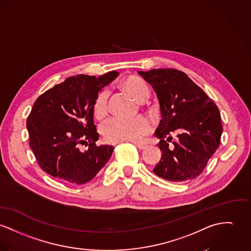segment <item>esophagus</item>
Returning <instances> with one entry per match:
<instances>
[{"instance_id": "esophagus-1", "label": "esophagus", "mask_w": 251, "mask_h": 251, "mask_svg": "<svg viewBox=\"0 0 251 251\" xmlns=\"http://www.w3.org/2000/svg\"><path fill=\"white\" fill-rule=\"evenodd\" d=\"M133 143L135 144V146L138 148V149H140V150H143V149H145L146 148V144H144V143H142V142H138V141H133Z\"/></svg>"}]
</instances>
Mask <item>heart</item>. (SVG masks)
<instances>
[{
	"mask_svg": "<svg viewBox=\"0 0 251 251\" xmlns=\"http://www.w3.org/2000/svg\"><path fill=\"white\" fill-rule=\"evenodd\" d=\"M121 89L136 102H141L148 95V86L141 79L134 75L123 78L120 82ZM93 113L96 118L101 120L108 114V93L100 91L93 103ZM151 130L149 120L142 116L133 118L115 117L107 121L101 128L105 140L110 143L123 141H135Z\"/></svg>",
	"mask_w": 251,
	"mask_h": 251,
	"instance_id": "b5f03b06",
	"label": "heart"
}]
</instances>
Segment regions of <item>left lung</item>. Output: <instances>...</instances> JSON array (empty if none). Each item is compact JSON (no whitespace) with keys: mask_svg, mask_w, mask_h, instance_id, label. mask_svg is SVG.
<instances>
[{"mask_svg":"<svg viewBox=\"0 0 251 251\" xmlns=\"http://www.w3.org/2000/svg\"><path fill=\"white\" fill-rule=\"evenodd\" d=\"M138 74L154 88L162 116L154 132L162 154L153 171L176 182L197 177L220 146L223 126L217 105L183 72L153 69ZM174 130L178 140L170 147Z\"/></svg>","mask_w":251,"mask_h":251,"instance_id":"obj_1","label":"left lung"}]
</instances>
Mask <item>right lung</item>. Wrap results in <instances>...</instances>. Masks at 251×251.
Segmentation results:
<instances>
[{"mask_svg":"<svg viewBox=\"0 0 251 251\" xmlns=\"http://www.w3.org/2000/svg\"><path fill=\"white\" fill-rule=\"evenodd\" d=\"M79 75L46 91L26 119L29 146L43 171L68 184H84L108 162L113 146L96 144L93 103L98 92L117 77ZM89 145L87 151L79 145Z\"/></svg>","mask_w":251,"mask_h":251,"instance_id":"obj_1","label":"right lung"}]
</instances>
